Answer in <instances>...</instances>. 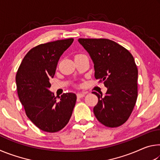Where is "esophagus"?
Wrapping results in <instances>:
<instances>
[{"label": "esophagus", "mask_w": 160, "mask_h": 160, "mask_svg": "<svg viewBox=\"0 0 160 160\" xmlns=\"http://www.w3.org/2000/svg\"><path fill=\"white\" fill-rule=\"evenodd\" d=\"M85 94H86V92H78L77 93V97L78 98H81V97H85Z\"/></svg>", "instance_id": "34e87169"}]
</instances>
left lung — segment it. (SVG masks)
Segmentation results:
<instances>
[{
  "label": "left lung",
  "instance_id": "obj_1",
  "mask_svg": "<svg viewBox=\"0 0 160 160\" xmlns=\"http://www.w3.org/2000/svg\"><path fill=\"white\" fill-rule=\"evenodd\" d=\"M94 63V77L103 81L107 91L98 97L94 107L96 118L110 128L120 126L128 120L138 97V68L129 51L107 39H79Z\"/></svg>",
  "mask_w": 160,
  "mask_h": 160
}]
</instances>
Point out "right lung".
I'll return each instance as SVG.
<instances>
[{"mask_svg": "<svg viewBox=\"0 0 160 160\" xmlns=\"http://www.w3.org/2000/svg\"><path fill=\"white\" fill-rule=\"evenodd\" d=\"M73 39L38 45L24 57L16 75L18 94L28 117L42 131H61L68 123L76 102V94L61 95L60 101L49 90L59 58Z\"/></svg>", "mask_w": 160, "mask_h": 160, "instance_id": "obj_1", "label": "right lung"}]
</instances>
